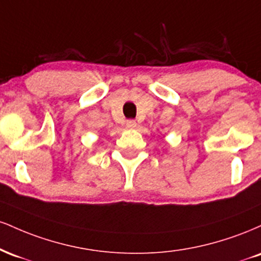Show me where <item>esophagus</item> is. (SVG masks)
Listing matches in <instances>:
<instances>
[{"label":"esophagus","instance_id":"1","mask_svg":"<svg viewBox=\"0 0 261 261\" xmlns=\"http://www.w3.org/2000/svg\"><path fill=\"white\" fill-rule=\"evenodd\" d=\"M126 126L128 128H135L137 126V124H136V121H135V120H127L126 121Z\"/></svg>","mask_w":261,"mask_h":261}]
</instances>
